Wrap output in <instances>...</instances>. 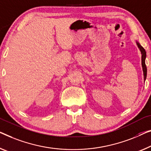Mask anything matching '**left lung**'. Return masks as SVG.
I'll return each mask as SVG.
<instances>
[{
	"instance_id": "1",
	"label": "left lung",
	"mask_w": 151,
	"mask_h": 151,
	"mask_svg": "<svg viewBox=\"0 0 151 151\" xmlns=\"http://www.w3.org/2000/svg\"><path fill=\"white\" fill-rule=\"evenodd\" d=\"M136 44L138 45V48L140 49V52L142 54V70H143V74H144V79H145V81L147 78V66H146V64H145V60H146V57H147V53H146L145 49L142 47L140 43L136 41Z\"/></svg>"
}]
</instances>
